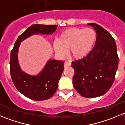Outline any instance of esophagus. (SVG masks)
I'll return each instance as SVG.
<instances>
[{
  "label": "esophagus",
  "instance_id": "34e87169",
  "mask_svg": "<svg viewBox=\"0 0 125 125\" xmlns=\"http://www.w3.org/2000/svg\"><path fill=\"white\" fill-rule=\"evenodd\" d=\"M71 65V62L65 61V62H64V67H65V68H66V67H68V66H70Z\"/></svg>",
  "mask_w": 125,
  "mask_h": 125
}]
</instances>
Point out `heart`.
I'll use <instances>...</instances> for the list:
<instances>
[{
    "instance_id": "heart-1",
    "label": "heart",
    "mask_w": 125,
    "mask_h": 125,
    "mask_svg": "<svg viewBox=\"0 0 125 125\" xmlns=\"http://www.w3.org/2000/svg\"><path fill=\"white\" fill-rule=\"evenodd\" d=\"M96 41V32L91 27H72L61 33L59 40L53 43L55 51L60 57H64L69 49L75 59H83L91 52Z\"/></svg>"
}]
</instances>
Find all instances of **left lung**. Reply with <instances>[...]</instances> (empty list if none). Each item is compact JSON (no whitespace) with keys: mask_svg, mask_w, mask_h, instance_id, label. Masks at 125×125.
Listing matches in <instances>:
<instances>
[{"mask_svg":"<svg viewBox=\"0 0 125 125\" xmlns=\"http://www.w3.org/2000/svg\"><path fill=\"white\" fill-rule=\"evenodd\" d=\"M96 32L95 46L84 58L72 62L74 69L73 84L85 98L103 95L114 82L118 56L116 42L111 34L100 25L89 23Z\"/></svg>","mask_w":125,"mask_h":125,"instance_id":"obj_1","label":"left lung"}]
</instances>
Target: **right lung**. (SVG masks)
I'll list each match as a JSON object with an SVG mask.
<instances>
[{"instance_id": "add662e5", "label": "right lung", "mask_w": 125, "mask_h": 125, "mask_svg": "<svg viewBox=\"0 0 125 125\" xmlns=\"http://www.w3.org/2000/svg\"><path fill=\"white\" fill-rule=\"evenodd\" d=\"M57 25L33 24L21 34L14 44L10 53V72L15 88L27 98L35 101H42L51 98L56 92L58 82L64 71V61L49 60L39 75L30 76L21 69L17 60L20 44L34 34H51Z\"/></svg>"}]
</instances>
